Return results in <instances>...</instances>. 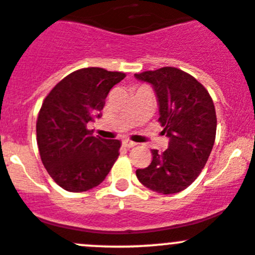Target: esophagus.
<instances>
[{
  "label": "esophagus",
  "instance_id": "34e87169",
  "mask_svg": "<svg viewBox=\"0 0 255 255\" xmlns=\"http://www.w3.org/2000/svg\"><path fill=\"white\" fill-rule=\"evenodd\" d=\"M135 144H137V143L132 142V140H129V139L123 140V145H125V147H127V148H133Z\"/></svg>",
  "mask_w": 255,
  "mask_h": 255
}]
</instances>
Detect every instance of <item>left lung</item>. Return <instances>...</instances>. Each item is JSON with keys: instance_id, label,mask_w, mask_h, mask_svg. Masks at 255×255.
<instances>
[{"instance_id": "8db88e82", "label": "left lung", "mask_w": 255, "mask_h": 255, "mask_svg": "<svg viewBox=\"0 0 255 255\" xmlns=\"http://www.w3.org/2000/svg\"><path fill=\"white\" fill-rule=\"evenodd\" d=\"M149 83L159 105L158 121L169 138L163 153L152 150L147 168L135 170L138 180L157 193L173 194L201 174L216 139L217 117L208 91L194 77L174 67L135 73Z\"/></svg>"}]
</instances>
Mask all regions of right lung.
<instances>
[{
    "label": "right lung",
    "instance_id": "1",
    "mask_svg": "<svg viewBox=\"0 0 255 255\" xmlns=\"http://www.w3.org/2000/svg\"><path fill=\"white\" fill-rule=\"evenodd\" d=\"M122 72L88 67L72 72L44 98L37 118V144L52 179L68 192H86L105 180L120 155L121 142L95 137L87 123L101 117Z\"/></svg>",
    "mask_w": 255,
    "mask_h": 255
}]
</instances>
